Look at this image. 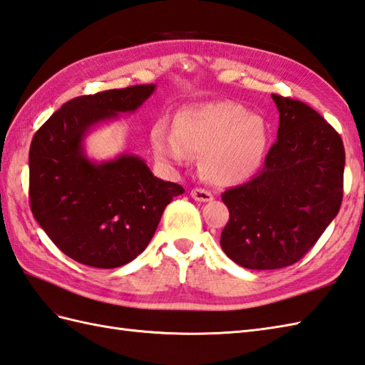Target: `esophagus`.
I'll list each match as a JSON object with an SVG mask.
<instances>
[{"mask_svg":"<svg viewBox=\"0 0 365 365\" xmlns=\"http://www.w3.org/2000/svg\"><path fill=\"white\" fill-rule=\"evenodd\" d=\"M191 197H192L194 200H197V202H211V200H213V194H211V192L207 191V190L194 188V190L191 191Z\"/></svg>","mask_w":365,"mask_h":365,"instance_id":"esophagus-1","label":"esophagus"}]
</instances>
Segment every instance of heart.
Returning a JSON list of instances; mask_svg holds the SVG:
<instances>
[{
	"label": "heart",
	"instance_id": "b5f03b06",
	"mask_svg": "<svg viewBox=\"0 0 365 365\" xmlns=\"http://www.w3.org/2000/svg\"><path fill=\"white\" fill-rule=\"evenodd\" d=\"M270 129L261 115L232 101L185 107L174 129L160 121L150 132L154 154L166 165L182 166L202 154V171L217 185H233L255 174L264 160Z\"/></svg>",
	"mask_w": 365,
	"mask_h": 365
}]
</instances>
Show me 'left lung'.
<instances>
[{
	"label": "left lung",
	"mask_w": 365,
	"mask_h": 365,
	"mask_svg": "<svg viewBox=\"0 0 365 365\" xmlns=\"http://www.w3.org/2000/svg\"><path fill=\"white\" fill-rule=\"evenodd\" d=\"M272 99L279 124L262 169L222 192L230 219L221 247L236 264L253 270L297 262L331 224L344 196L341 135L300 101Z\"/></svg>",
	"instance_id": "1"
}]
</instances>
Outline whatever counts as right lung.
<instances>
[{
    "label": "right lung",
    "instance_id": "obj_1",
    "mask_svg": "<svg viewBox=\"0 0 365 365\" xmlns=\"http://www.w3.org/2000/svg\"><path fill=\"white\" fill-rule=\"evenodd\" d=\"M154 83L68 101L36 132L29 149L34 217L66 257L98 269L137 258L154 236L180 185L154 177L137 155L93 162L83 140L99 123L133 113Z\"/></svg>",
    "mask_w": 365,
    "mask_h": 365
}]
</instances>
